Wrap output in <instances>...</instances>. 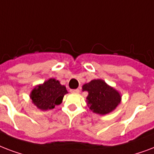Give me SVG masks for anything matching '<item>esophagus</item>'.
<instances>
[{
    "instance_id": "obj_1",
    "label": "esophagus",
    "mask_w": 154,
    "mask_h": 154,
    "mask_svg": "<svg viewBox=\"0 0 154 154\" xmlns=\"http://www.w3.org/2000/svg\"><path fill=\"white\" fill-rule=\"evenodd\" d=\"M79 89H72V90H71V92H72V93H79Z\"/></svg>"
}]
</instances>
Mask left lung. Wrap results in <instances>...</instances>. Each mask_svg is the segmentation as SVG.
Returning a JSON list of instances; mask_svg holds the SVG:
<instances>
[{"label":"left lung","instance_id":"8db88e82","mask_svg":"<svg viewBox=\"0 0 154 154\" xmlns=\"http://www.w3.org/2000/svg\"><path fill=\"white\" fill-rule=\"evenodd\" d=\"M83 91H88L87 104L91 111L99 115L112 112L121 101V95L103 79H93L83 84Z\"/></svg>","mask_w":154,"mask_h":154}]
</instances>
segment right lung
<instances>
[{
	"label": "right lung",
	"mask_w": 154,
	"mask_h": 154,
	"mask_svg": "<svg viewBox=\"0 0 154 154\" xmlns=\"http://www.w3.org/2000/svg\"><path fill=\"white\" fill-rule=\"evenodd\" d=\"M68 93L66 87L55 79H50L37 85L31 91L29 98L32 103L42 111L51 110L62 103L64 96Z\"/></svg>",
	"instance_id": "1"
}]
</instances>
